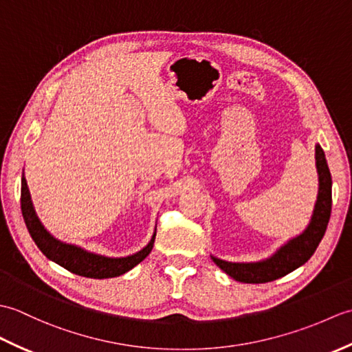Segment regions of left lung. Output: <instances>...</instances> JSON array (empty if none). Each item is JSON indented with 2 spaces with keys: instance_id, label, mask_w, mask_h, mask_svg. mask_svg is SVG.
I'll return each mask as SVG.
<instances>
[{
  "instance_id": "left-lung-1",
  "label": "left lung",
  "mask_w": 352,
  "mask_h": 352,
  "mask_svg": "<svg viewBox=\"0 0 352 352\" xmlns=\"http://www.w3.org/2000/svg\"><path fill=\"white\" fill-rule=\"evenodd\" d=\"M315 160L318 172V197L315 208H313L310 222L295 237L284 242L272 256L258 261H227L210 256L212 260L231 278L241 283L260 284L274 281L276 278L290 274L302 266L313 254H315L319 242L322 241L325 230L331 214V174L328 169L324 149L319 144L315 146Z\"/></svg>"
}]
</instances>
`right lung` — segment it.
Returning a JSON list of instances; mask_svg holds the SVG:
<instances>
[{
    "mask_svg": "<svg viewBox=\"0 0 352 352\" xmlns=\"http://www.w3.org/2000/svg\"><path fill=\"white\" fill-rule=\"evenodd\" d=\"M21 208L28 233L37 245V248L43 252V256L51 261H54V263L60 265L62 267L68 269L69 272L87 276V278H113V276L129 272L134 266H138L140 261L146 258L154 246L157 227L154 228L151 239H149V242L144 248L125 257L101 256V254L81 248L78 245L58 241L57 237L52 236L45 228L39 216H37L24 174H22L21 182Z\"/></svg>",
    "mask_w": 352,
    "mask_h": 352,
    "instance_id": "add662e5",
    "label": "right lung"
}]
</instances>
